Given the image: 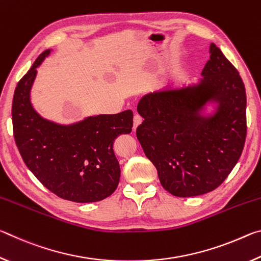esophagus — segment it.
I'll return each instance as SVG.
<instances>
[{"label": "esophagus", "mask_w": 261, "mask_h": 261, "mask_svg": "<svg viewBox=\"0 0 261 261\" xmlns=\"http://www.w3.org/2000/svg\"><path fill=\"white\" fill-rule=\"evenodd\" d=\"M141 123H143V118H141L139 115H136L134 117V130H136L137 127H138Z\"/></svg>", "instance_id": "esophagus-1"}]
</instances>
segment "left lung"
<instances>
[{"instance_id": "left-lung-1", "label": "left lung", "mask_w": 261, "mask_h": 261, "mask_svg": "<svg viewBox=\"0 0 261 261\" xmlns=\"http://www.w3.org/2000/svg\"><path fill=\"white\" fill-rule=\"evenodd\" d=\"M137 110V138L165 190L176 197L213 191L240 159L246 137L242 78L215 43L194 83L145 94Z\"/></svg>"}]
</instances>
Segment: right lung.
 Masks as SVG:
<instances>
[{
	"label": "right lung",
	"mask_w": 261,
	"mask_h": 261,
	"mask_svg": "<svg viewBox=\"0 0 261 261\" xmlns=\"http://www.w3.org/2000/svg\"><path fill=\"white\" fill-rule=\"evenodd\" d=\"M53 49L38 57L17 85L12 101V125L25 165L45 187L63 199L94 202L109 197L121 177L113 145L130 134L132 110L92 115L62 124L42 117L31 102V91L40 67Z\"/></svg>",
	"instance_id": "obj_1"
}]
</instances>
